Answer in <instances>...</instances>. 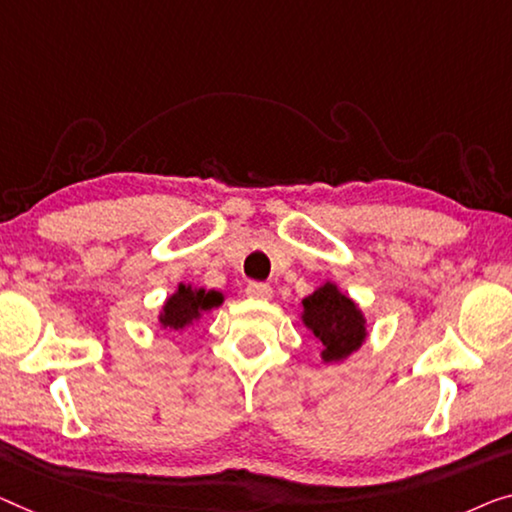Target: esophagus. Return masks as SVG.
I'll return each instance as SVG.
<instances>
[{
  "instance_id": "obj_1",
  "label": "esophagus",
  "mask_w": 512,
  "mask_h": 512,
  "mask_svg": "<svg viewBox=\"0 0 512 512\" xmlns=\"http://www.w3.org/2000/svg\"><path fill=\"white\" fill-rule=\"evenodd\" d=\"M248 296H253V299H259V301H266L273 296V289H271V285H266V282H250Z\"/></svg>"
}]
</instances>
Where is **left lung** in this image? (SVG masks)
I'll use <instances>...</instances> for the list:
<instances>
[{
    "mask_svg": "<svg viewBox=\"0 0 512 512\" xmlns=\"http://www.w3.org/2000/svg\"><path fill=\"white\" fill-rule=\"evenodd\" d=\"M301 322L322 345L326 365L345 363L368 340V319L352 296L326 280L301 301Z\"/></svg>",
    "mask_w": 512,
    "mask_h": 512,
    "instance_id": "8db88e82",
    "label": "left lung"
}]
</instances>
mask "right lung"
<instances>
[{
	"label": "right lung",
	"instance_id": "right-lung-1",
	"mask_svg": "<svg viewBox=\"0 0 512 512\" xmlns=\"http://www.w3.org/2000/svg\"><path fill=\"white\" fill-rule=\"evenodd\" d=\"M223 301V292L195 287L190 282H179L177 289L160 305L158 326L170 333H183L190 326L200 324L211 310L220 308Z\"/></svg>",
	"mask_w": 512,
	"mask_h": 512
}]
</instances>
